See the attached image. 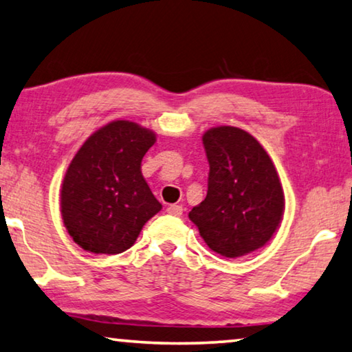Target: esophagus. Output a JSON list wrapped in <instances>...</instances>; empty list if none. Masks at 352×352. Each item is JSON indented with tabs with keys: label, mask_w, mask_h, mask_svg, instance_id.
Instances as JSON below:
<instances>
[{
	"label": "esophagus",
	"mask_w": 352,
	"mask_h": 352,
	"mask_svg": "<svg viewBox=\"0 0 352 352\" xmlns=\"http://www.w3.org/2000/svg\"><path fill=\"white\" fill-rule=\"evenodd\" d=\"M167 213L169 214H172V216H180L182 213H183V208H182V205H169L167 206Z\"/></svg>",
	"instance_id": "1"
}]
</instances>
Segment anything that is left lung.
<instances>
[{"label":"left lung","mask_w":352,"mask_h":352,"mask_svg":"<svg viewBox=\"0 0 352 352\" xmlns=\"http://www.w3.org/2000/svg\"><path fill=\"white\" fill-rule=\"evenodd\" d=\"M210 164L208 191L189 211L200 236L227 258L263 248L283 214V191L270 155L236 126L211 128L202 138Z\"/></svg>","instance_id":"left-lung-1"}]
</instances>
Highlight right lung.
<instances>
[{"mask_svg":"<svg viewBox=\"0 0 352 352\" xmlns=\"http://www.w3.org/2000/svg\"><path fill=\"white\" fill-rule=\"evenodd\" d=\"M153 131L116 120L87 139L72 160L60 191V213L74 241L94 254H122L161 210L141 174Z\"/></svg>","mask_w":352,"mask_h":352,"instance_id":"add662e5","label":"right lung"}]
</instances>
